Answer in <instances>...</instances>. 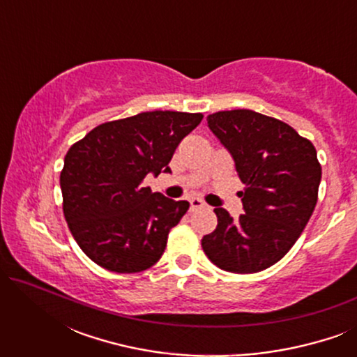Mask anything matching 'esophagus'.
I'll use <instances>...</instances> for the list:
<instances>
[{
    "label": "esophagus",
    "mask_w": 357,
    "mask_h": 357,
    "mask_svg": "<svg viewBox=\"0 0 357 357\" xmlns=\"http://www.w3.org/2000/svg\"><path fill=\"white\" fill-rule=\"evenodd\" d=\"M204 206V202L202 198H190V209L195 211V209H199Z\"/></svg>",
    "instance_id": "1"
}]
</instances>
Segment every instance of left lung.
Instances as JSON below:
<instances>
[{
  "label": "left lung",
  "instance_id": "left-lung-1",
  "mask_svg": "<svg viewBox=\"0 0 357 357\" xmlns=\"http://www.w3.org/2000/svg\"><path fill=\"white\" fill-rule=\"evenodd\" d=\"M206 120L245 183L238 192L245 213L232 219L214 209L218 226L202 247L224 271L266 270L291 250L314 213L321 178L317 151L292 126L253 110L216 112Z\"/></svg>",
  "mask_w": 357,
  "mask_h": 357
}]
</instances>
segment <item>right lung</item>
<instances>
[{"instance_id": "add662e5", "label": "right lung", "mask_w": 357, "mask_h": 357, "mask_svg": "<svg viewBox=\"0 0 357 357\" xmlns=\"http://www.w3.org/2000/svg\"><path fill=\"white\" fill-rule=\"evenodd\" d=\"M202 114L154 110L105 121L77 141L60 174L63 214L81 250L115 273H139L159 261L170 229L190 208L144 187L169 162Z\"/></svg>"}]
</instances>
